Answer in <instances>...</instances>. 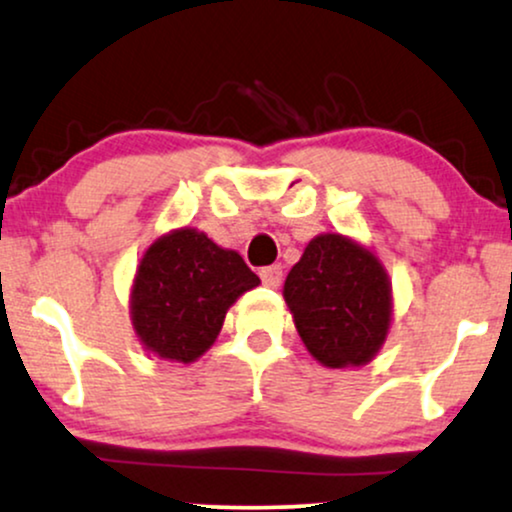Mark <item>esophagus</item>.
Wrapping results in <instances>:
<instances>
[{
  "instance_id": "34e87169",
  "label": "esophagus",
  "mask_w": 512,
  "mask_h": 512,
  "mask_svg": "<svg viewBox=\"0 0 512 512\" xmlns=\"http://www.w3.org/2000/svg\"><path fill=\"white\" fill-rule=\"evenodd\" d=\"M261 280L266 287H280L282 282V266H268V268H261Z\"/></svg>"
}]
</instances>
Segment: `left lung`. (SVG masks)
Segmentation results:
<instances>
[{"mask_svg":"<svg viewBox=\"0 0 512 512\" xmlns=\"http://www.w3.org/2000/svg\"><path fill=\"white\" fill-rule=\"evenodd\" d=\"M282 294L299 338L323 366H362L386 342L393 316L386 268L342 234L311 239Z\"/></svg>","mask_w":512,"mask_h":512,"instance_id":"1","label":"left lung"}]
</instances>
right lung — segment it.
Masks as SVG:
<instances>
[{
  "instance_id": "obj_1",
  "label": "right lung",
  "mask_w": 512,
  "mask_h": 512,
  "mask_svg": "<svg viewBox=\"0 0 512 512\" xmlns=\"http://www.w3.org/2000/svg\"><path fill=\"white\" fill-rule=\"evenodd\" d=\"M258 282L237 251L182 227L143 254L131 290V323L146 350L189 364L213 345L239 294Z\"/></svg>"
}]
</instances>
